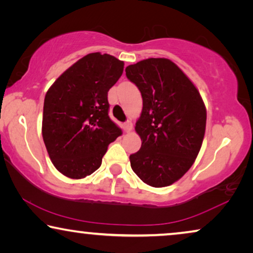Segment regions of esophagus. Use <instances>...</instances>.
<instances>
[{
	"instance_id": "esophagus-1",
	"label": "esophagus",
	"mask_w": 253,
	"mask_h": 253,
	"mask_svg": "<svg viewBox=\"0 0 253 253\" xmlns=\"http://www.w3.org/2000/svg\"><path fill=\"white\" fill-rule=\"evenodd\" d=\"M123 129L126 132H130V131L132 130V123H131V121H126V122L123 124Z\"/></svg>"
}]
</instances>
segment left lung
<instances>
[{
  "label": "left lung",
  "mask_w": 253,
  "mask_h": 253,
  "mask_svg": "<svg viewBox=\"0 0 253 253\" xmlns=\"http://www.w3.org/2000/svg\"><path fill=\"white\" fill-rule=\"evenodd\" d=\"M143 110L136 123L141 147L130 155L138 177L154 188L168 186L191 168L202 147L206 108L198 89L168 58H147L126 68Z\"/></svg>",
  "instance_id": "8db88e82"
}]
</instances>
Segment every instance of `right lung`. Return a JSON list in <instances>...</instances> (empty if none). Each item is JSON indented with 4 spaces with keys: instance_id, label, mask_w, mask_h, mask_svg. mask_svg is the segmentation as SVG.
Masks as SVG:
<instances>
[{
    "instance_id": "add662e5",
    "label": "right lung",
    "mask_w": 253,
    "mask_h": 253,
    "mask_svg": "<svg viewBox=\"0 0 253 253\" xmlns=\"http://www.w3.org/2000/svg\"><path fill=\"white\" fill-rule=\"evenodd\" d=\"M124 63L92 53L71 65L44 96L42 138L55 168L70 178H84L102 162L107 147L122 130L108 115V91Z\"/></svg>"
}]
</instances>
